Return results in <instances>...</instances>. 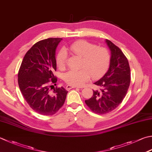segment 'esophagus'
Masks as SVG:
<instances>
[{"label": "esophagus", "mask_w": 152, "mask_h": 152, "mask_svg": "<svg viewBox=\"0 0 152 152\" xmlns=\"http://www.w3.org/2000/svg\"><path fill=\"white\" fill-rule=\"evenodd\" d=\"M77 88L76 86H71V85H67V86H66V89L67 90H71V89H72V88Z\"/></svg>", "instance_id": "obj_1"}]
</instances>
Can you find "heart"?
<instances>
[{
	"label": "heart",
	"mask_w": 152,
	"mask_h": 152,
	"mask_svg": "<svg viewBox=\"0 0 152 152\" xmlns=\"http://www.w3.org/2000/svg\"><path fill=\"white\" fill-rule=\"evenodd\" d=\"M70 50L74 55L82 58L80 70H70L64 75V80L67 84L74 86H81L88 82L90 76L93 79L102 76L107 70L111 56L109 50L105 47L84 40L75 41L70 45ZM67 53L62 49L56 57V62L61 69L66 66Z\"/></svg>",
	"instance_id": "heart-1"
}]
</instances>
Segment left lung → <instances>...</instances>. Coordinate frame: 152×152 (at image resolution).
<instances>
[{
    "instance_id": "obj_1",
    "label": "left lung",
    "mask_w": 152,
    "mask_h": 152,
    "mask_svg": "<svg viewBox=\"0 0 152 152\" xmlns=\"http://www.w3.org/2000/svg\"><path fill=\"white\" fill-rule=\"evenodd\" d=\"M111 50L110 66L107 72L94 84L99 90H93V96L85 101L92 111L105 114L113 111L123 102L130 83V69L126 57L111 41L105 40Z\"/></svg>"
}]
</instances>
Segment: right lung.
Listing matches in <instances>:
<instances>
[{
    "label": "right lung",
    "instance_id": "right-lung-1",
    "mask_svg": "<svg viewBox=\"0 0 152 152\" xmlns=\"http://www.w3.org/2000/svg\"><path fill=\"white\" fill-rule=\"evenodd\" d=\"M61 38H48L38 41L26 53L18 74L23 97L39 114L53 115L60 109L68 91L63 87L50 88L57 81L55 51ZM51 89V88H50Z\"/></svg>",
    "mask_w": 152,
    "mask_h": 152
}]
</instances>
